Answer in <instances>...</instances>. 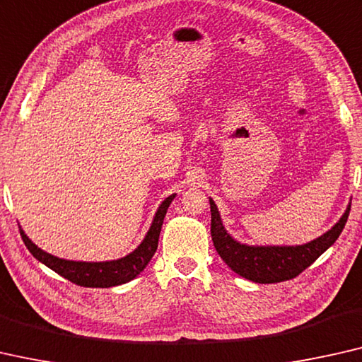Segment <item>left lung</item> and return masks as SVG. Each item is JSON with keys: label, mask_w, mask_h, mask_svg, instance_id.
Here are the masks:
<instances>
[{"label": "left lung", "mask_w": 362, "mask_h": 362, "mask_svg": "<svg viewBox=\"0 0 362 362\" xmlns=\"http://www.w3.org/2000/svg\"><path fill=\"white\" fill-rule=\"evenodd\" d=\"M209 206H211V237L219 257L237 274L262 284L288 281L309 268L328 247L335 244L351 209L349 204L341 219L328 233L309 244L296 247H249L235 242L226 233L213 199H209Z\"/></svg>", "instance_id": "left-lung-1"}]
</instances>
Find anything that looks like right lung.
Instances as JSON below:
<instances>
[{"label":"right lung","mask_w":362,"mask_h":362,"mask_svg":"<svg viewBox=\"0 0 362 362\" xmlns=\"http://www.w3.org/2000/svg\"><path fill=\"white\" fill-rule=\"evenodd\" d=\"M174 197L175 195L165 198L163 204H160L148 235L144 237V240L139 244L138 249L129 253V255L120 258V260L102 263L63 260V258L53 257L50 253L39 249L35 244H32L23 229H19L21 237H23L25 247L37 260L42 262L43 265H47L48 268H52L53 272H57L60 276L66 278L68 281L78 286H84V288H110V286H118L132 281L133 278H136L138 274L146 268L149 260L153 258L156 250H158L160 228H163L167 208H169V204L172 199H174Z\"/></svg>","instance_id":"obj_1"}]
</instances>
